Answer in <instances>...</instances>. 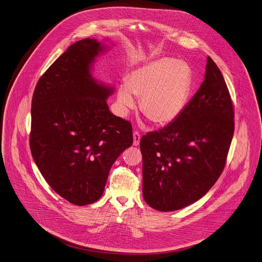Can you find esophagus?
<instances>
[{"mask_svg":"<svg viewBox=\"0 0 262 262\" xmlns=\"http://www.w3.org/2000/svg\"><path fill=\"white\" fill-rule=\"evenodd\" d=\"M134 145H139L140 144V141H141V135L139 132H134Z\"/></svg>","mask_w":262,"mask_h":262,"instance_id":"34e87169","label":"esophagus"}]
</instances>
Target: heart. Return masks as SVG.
Instances as JSON below:
<instances>
[{"instance_id": "b5f03b06", "label": "heart", "mask_w": 262, "mask_h": 262, "mask_svg": "<svg viewBox=\"0 0 262 262\" xmlns=\"http://www.w3.org/2000/svg\"><path fill=\"white\" fill-rule=\"evenodd\" d=\"M190 70L181 60L160 58L133 71L118 90L121 114L141 98V113L158 125H166L181 116L190 92Z\"/></svg>"}]
</instances>
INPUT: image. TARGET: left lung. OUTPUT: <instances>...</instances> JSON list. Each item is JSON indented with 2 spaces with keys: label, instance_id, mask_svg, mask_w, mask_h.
I'll use <instances>...</instances> for the list:
<instances>
[{
  "label": "left lung",
  "instance_id": "obj_1",
  "mask_svg": "<svg viewBox=\"0 0 262 262\" xmlns=\"http://www.w3.org/2000/svg\"><path fill=\"white\" fill-rule=\"evenodd\" d=\"M204 81L181 116L141 137L142 195L160 211L199 201L219 180L234 132V108L222 72L207 58Z\"/></svg>",
  "mask_w": 262,
  "mask_h": 262
}]
</instances>
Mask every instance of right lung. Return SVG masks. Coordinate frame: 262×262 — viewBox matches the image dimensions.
I'll list each match as a JSON object with an SVG mask.
<instances>
[{"label":"right lung","mask_w":262,"mask_h":262,"mask_svg":"<svg viewBox=\"0 0 262 262\" xmlns=\"http://www.w3.org/2000/svg\"><path fill=\"white\" fill-rule=\"evenodd\" d=\"M104 50L95 39L68 48L43 73L32 100L30 147L49 185L76 205L97 202L110 169L133 144L129 121L113 115V93L91 76Z\"/></svg>","instance_id":"obj_1"}]
</instances>
